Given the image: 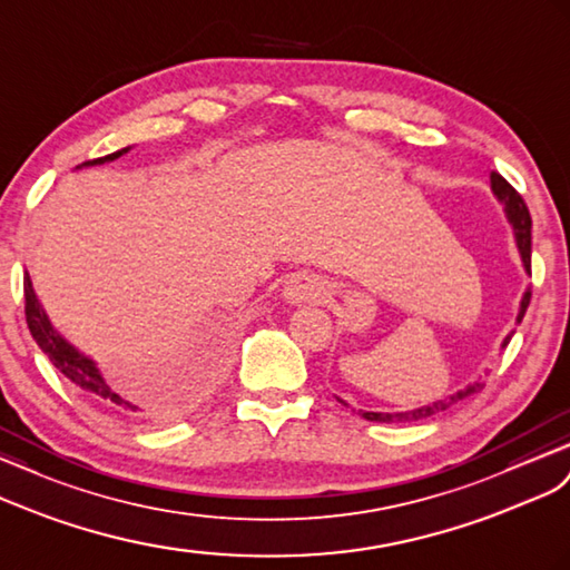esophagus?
<instances>
[{
	"instance_id": "obj_1",
	"label": "esophagus",
	"mask_w": 570,
	"mask_h": 570,
	"mask_svg": "<svg viewBox=\"0 0 570 570\" xmlns=\"http://www.w3.org/2000/svg\"><path fill=\"white\" fill-rule=\"evenodd\" d=\"M327 294L325 282L315 274H296L291 276L284 286V298L291 305H301V303H315Z\"/></svg>"
}]
</instances>
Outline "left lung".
I'll use <instances>...</instances> for the list:
<instances>
[{
    "mask_svg": "<svg viewBox=\"0 0 570 570\" xmlns=\"http://www.w3.org/2000/svg\"><path fill=\"white\" fill-rule=\"evenodd\" d=\"M491 189H493L495 199L503 204L508 222H510V226H513V230H515V243H518V250H520V257H522V265H524V269H528V274H530V262H532V218H530L528 204H524V199L518 195V189L510 185L503 178V175H499V173H491ZM530 298H532V291L528 288V291H524L522 301H520L518 323H522L524 311H528V305H530ZM510 337H513V332H510L508 337L503 340V346H508ZM481 387H484V383H472V385H466L464 390H458L455 395H450L445 400H438V402L426 404V406H419V410H412V412L390 414V412H363V410H358V414L366 419V421H377V424H404V421H421V419H429L433 414H441V412L450 410L452 404H458L464 397L474 395V392H479ZM340 402L346 404L344 400H340Z\"/></svg>",
    "mask_w": 570,
    "mask_h": 570,
    "instance_id": "left-lung-1",
    "label": "left lung"
}]
</instances>
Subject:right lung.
<instances>
[{"label":"right lung","mask_w":570,"mask_h":570,"mask_svg":"<svg viewBox=\"0 0 570 570\" xmlns=\"http://www.w3.org/2000/svg\"><path fill=\"white\" fill-rule=\"evenodd\" d=\"M127 151H129V146H127V149H120V151L108 154V156H100V158H94V160H83L81 166L108 164V160L120 158ZM23 296H26V323H28V330H31L36 344L42 348V354H46L52 361V366L60 371L65 377H69V381L75 383L81 392H89V395H96L98 400L110 402V404H115V406H118V410H122L127 414H139L141 410H139L135 402L125 400L118 390H112L106 383V377L100 375L96 361L89 358V356H83L77 346H71L62 337V334L52 327V323L48 320L46 311H42V305H40V301L36 296L33 284H31V276H28V274L23 276Z\"/></svg>","instance_id":"obj_1"}]
</instances>
